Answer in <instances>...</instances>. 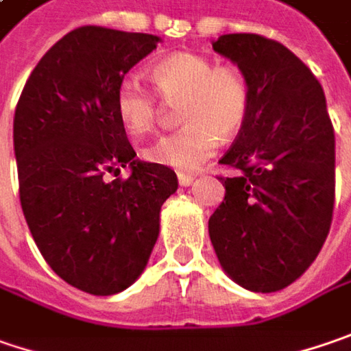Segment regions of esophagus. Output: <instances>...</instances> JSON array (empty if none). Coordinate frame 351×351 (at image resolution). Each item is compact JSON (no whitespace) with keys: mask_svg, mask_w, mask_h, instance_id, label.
<instances>
[{"mask_svg":"<svg viewBox=\"0 0 351 351\" xmlns=\"http://www.w3.org/2000/svg\"><path fill=\"white\" fill-rule=\"evenodd\" d=\"M178 182H180V185L187 187V185L193 184V176L191 173H178Z\"/></svg>","mask_w":351,"mask_h":351,"instance_id":"obj_1","label":"esophagus"}]
</instances>
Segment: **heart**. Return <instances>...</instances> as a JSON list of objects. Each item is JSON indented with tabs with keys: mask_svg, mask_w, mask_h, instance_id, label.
<instances>
[{
	"mask_svg": "<svg viewBox=\"0 0 351 351\" xmlns=\"http://www.w3.org/2000/svg\"><path fill=\"white\" fill-rule=\"evenodd\" d=\"M149 77L166 102H180L184 126L149 146L146 160L180 173L195 171L219 146L243 128L251 108L249 80L233 64H217L195 53H173L158 61ZM116 114L134 138H144L160 124V102L134 75L116 88Z\"/></svg>",
	"mask_w": 351,
	"mask_h": 351,
	"instance_id": "obj_1",
	"label": "heart"
}]
</instances>
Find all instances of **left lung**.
Masks as SVG:
<instances>
[{
  "label": "left lung",
  "instance_id": "8db88e82",
  "mask_svg": "<svg viewBox=\"0 0 351 351\" xmlns=\"http://www.w3.org/2000/svg\"><path fill=\"white\" fill-rule=\"evenodd\" d=\"M213 49L249 80L251 108L219 160L225 199L209 217L223 271L253 292L300 278L324 245L336 191V140L320 82L278 41L231 33Z\"/></svg>",
  "mask_w": 351,
  "mask_h": 351
}]
</instances>
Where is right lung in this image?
Instances as JSON below:
<instances>
[{"label": "right lung", "mask_w": 351, "mask_h": 351, "mask_svg": "<svg viewBox=\"0 0 351 351\" xmlns=\"http://www.w3.org/2000/svg\"><path fill=\"white\" fill-rule=\"evenodd\" d=\"M156 35L84 25L53 45L15 106L19 199L47 265L75 289L110 296L148 263L173 169L138 162L116 114V88ZM130 165L124 180L119 169ZM114 175L116 180L106 178Z\"/></svg>", "instance_id": "1"}]
</instances>
